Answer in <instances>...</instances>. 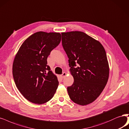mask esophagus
<instances>
[{
  "instance_id": "34e87169",
  "label": "esophagus",
  "mask_w": 129,
  "mask_h": 129,
  "mask_svg": "<svg viewBox=\"0 0 129 129\" xmlns=\"http://www.w3.org/2000/svg\"><path fill=\"white\" fill-rule=\"evenodd\" d=\"M66 73L63 72V73H62V74L61 75V77L62 78H64V77H66Z\"/></svg>"
}]
</instances>
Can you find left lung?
I'll use <instances>...</instances> for the list:
<instances>
[{"label":"left lung","instance_id":"left-lung-1","mask_svg":"<svg viewBox=\"0 0 129 129\" xmlns=\"http://www.w3.org/2000/svg\"><path fill=\"white\" fill-rule=\"evenodd\" d=\"M61 35L74 79L73 85L67 87L69 96L79 105L91 104L103 92L108 79L109 65L105 48L99 42L83 32Z\"/></svg>","mask_w":129,"mask_h":129}]
</instances>
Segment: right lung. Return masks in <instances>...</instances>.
<instances>
[{
	"instance_id": "1",
	"label": "right lung",
	"mask_w": 129,
	"mask_h": 129,
	"mask_svg": "<svg viewBox=\"0 0 129 129\" xmlns=\"http://www.w3.org/2000/svg\"><path fill=\"white\" fill-rule=\"evenodd\" d=\"M61 39L60 33H36L22 44L15 57L13 76L16 86L33 103H45L56 92L59 82L47 64V59Z\"/></svg>"
}]
</instances>
